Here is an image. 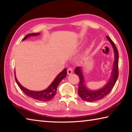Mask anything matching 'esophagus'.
<instances>
[{
  "label": "esophagus",
  "mask_w": 132,
  "mask_h": 132,
  "mask_svg": "<svg viewBox=\"0 0 132 132\" xmlns=\"http://www.w3.org/2000/svg\"><path fill=\"white\" fill-rule=\"evenodd\" d=\"M67 72H68V75H71V73H73V69H72V68H68V70H67Z\"/></svg>",
  "instance_id": "34e87169"
}]
</instances>
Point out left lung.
<instances>
[{"label": "left lung", "mask_w": 132, "mask_h": 132, "mask_svg": "<svg viewBox=\"0 0 132 132\" xmlns=\"http://www.w3.org/2000/svg\"><path fill=\"white\" fill-rule=\"evenodd\" d=\"M107 39L110 42L113 48L115 53V61L113 62V69L112 71V74L111 78L108 80L107 84L103 88L100 90L92 91L90 90L86 87L84 84V80L82 75L81 67H77L75 69V72L76 74L79 76L80 82L79 85V89H78V94L82 100L87 102H95L99 101L100 100L103 99L108 94L111 92L112 89L117 82L118 77V62H119V53L116 47L115 44L112 41V39L108 36H106Z\"/></svg>", "instance_id": "1"}]
</instances>
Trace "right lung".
Listing matches in <instances>:
<instances>
[{"mask_svg": "<svg viewBox=\"0 0 132 132\" xmlns=\"http://www.w3.org/2000/svg\"><path fill=\"white\" fill-rule=\"evenodd\" d=\"M40 34V33H32V34H29L26 35V36L22 39L23 41L25 40L28 37L31 36H36V35H38ZM67 75V70L66 69H64L63 70L61 71V73L58 75L53 80V82L51 84V85L48 87L44 90L43 91H34L29 90L28 89H27L26 88L24 87L21 85L20 84V82L18 81L17 79L15 77V72H14V76H15V80L16 81L17 84L20 87V88L23 91L24 93L26 94L28 97L33 98V99L38 100L39 101H44V102H47L50 101L51 100L53 99V97L56 94V90L58 85L59 84L60 82H61L64 78L66 77Z\"/></svg>", "mask_w": 132, "mask_h": 132, "instance_id": "add662e5", "label": "right lung"}]
</instances>
